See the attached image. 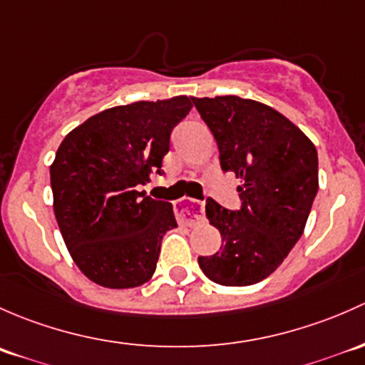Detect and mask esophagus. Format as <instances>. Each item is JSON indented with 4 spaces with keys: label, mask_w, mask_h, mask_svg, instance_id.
Returning a JSON list of instances; mask_svg holds the SVG:
<instances>
[{
    "label": "esophagus",
    "mask_w": 365,
    "mask_h": 365,
    "mask_svg": "<svg viewBox=\"0 0 365 365\" xmlns=\"http://www.w3.org/2000/svg\"><path fill=\"white\" fill-rule=\"evenodd\" d=\"M175 216H178L181 223L187 225V227H193V225L204 221V204L198 200L186 198L181 204L175 205Z\"/></svg>",
    "instance_id": "1"
}]
</instances>
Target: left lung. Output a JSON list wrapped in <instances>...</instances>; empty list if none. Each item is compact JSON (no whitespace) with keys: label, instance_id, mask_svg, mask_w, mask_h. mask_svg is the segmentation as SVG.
Returning a JSON list of instances; mask_svg holds the SVG:
<instances>
[{"label":"left lung","instance_id":"obj_1","mask_svg":"<svg viewBox=\"0 0 365 365\" xmlns=\"http://www.w3.org/2000/svg\"><path fill=\"white\" fill-rule=\"evenodd\" d=\"M191 101L216 140L221 170L242 179L239 209L205 202L221 247L198 257V265L223 287L255 284L283 264L302 235L318 193L317 148L260 101L232 95Z\"/></svg>","mask_w":365,"mask_h":365}]
</instances>
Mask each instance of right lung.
Instances as JSON below:
<instances>
[{
  "label": "right lung",
  "instance_id": "add662e5",
  "mask_svg": "<svg viewBox=\"0 0 365 365\" xmlns=\"http://www.w3.org/2000/svg\"><path fill=\"white\" fill-rule=\"evenodd\" d=\"M187 96L135 101L93 115L65 137L51 167L54 214L71 258L93 283L135 288L156 270L161 239L178 227L170 202L138 191L190 114Z\"/></svg>",
  "mask_w": 365,
  "mask_h": 365
}]
</instances>
